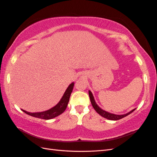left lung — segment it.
<instances>
[{
  "label": "left lung",
  "mask_w": 157,
  "mask_h": 157,
  "mask_svg": "<svg viewBox=\"0 0 157 157\" xmlns=\"http://www.w3.org/2000/svg\"><path fill=\"white\" fill-rule=\"evenodd\" d=\"M88 94H89V97H90V102L92 103V105H93V108L95 109V111L99 113V115L102 116V117L107 118L108 120H111V121H118V120H120V119L125 117V116L129 115L130 113H131L132 112H134L135 110H136V109H133V110H131V112H128L127 113H125V114H122V115H117V114H114V113L107 112L105 111V110L101 109V107L97 105L96 101H95V100L94 99L93 94V93H92V92L90 90L88 91Z\"/></svg>",
  "instance_id": "obj_1"
}]
</instances>
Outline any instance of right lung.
<instances>
[{
	"label": "right lung",
	"instance_id": "1",
	"mask_svg": "<svg viewBox=\"0 0 157 157\" xmlns=\"http://www.w3.org/2000/svg\"><path fill=\"white\" fill-rule=\"evenodd\" d=\"M73 86H74V82H72L68 87H67V90L64 92L63 96L61 98L59 102L58 103L57 105H55L54 107H52V108L47 110V111L41 112H35V113H31V112H28L25 110H23L22 111L26 113V114L33 116V117L38 118H41V119H45V120H50L52 119L56 116L60 115L61 113H63L67 107L68 105V103L69 101V98L71 96V94L73 88Z\"/></svg>",
	"mask_w": 157,
	"mask_h": 157
}]
</instances>
